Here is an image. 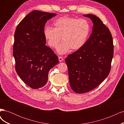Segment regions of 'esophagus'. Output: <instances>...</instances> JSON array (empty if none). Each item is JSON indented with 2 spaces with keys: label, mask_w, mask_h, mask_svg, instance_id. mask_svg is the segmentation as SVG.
Listing matches in <instances>:
<instances>
[{
  "label": "esophagus",
  "mask_w": 124,
  "mask_h": 124,
  "mask_svg": "<svg viewBox=\"0 0 124 124\" xmlns=\"http://www.w3.org/2000/svg\"><path fill=\"white\" fill-rule=\"evenodd\" d=\"M58 59H59V61L60 62H62L63 61V60H64L63 58L61 57V56H59V57H58Z\"/></svg>",
  "instance_id": "obj_1"
}]
</instances>
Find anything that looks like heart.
Masks as SVG:
<instances>
[{
    "label": "heart",
    "instance_id": "heart-1",
    "mask_svg": "<svg viewBox=\"0 0 124 124\" xmlns=\"http://www.w3.org/2000/svg\"><path fill=\"white\" fill-rule=\"evenodd\" d=\"M53 25V28L50 26L44 28V38L50 46L55 47L62 37L63 41L57 48L59 54L68 53L71 48L80 49L87 42L91 32L89 23L84 18L61 17L54 21Z\"/></svg>",
    "mask_w": 124,
    "mask_h": 124
}]
</instances>
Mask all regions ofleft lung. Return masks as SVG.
Listing matches in <instances>:
<instances>
[{"label": "left lung", "instance_id": "1", "mask_svg": "<svg viewBox=\"0 0 124 124\" xmlns=\"http://www.w3.org/2000/svg\"><path fill=\"white\" fill-rule=\"evenodd\" d=\"M83 16L93 22L91 35L83 47L65 59L70 87L78 93L92 91L106 79L111 70L114 52L108 28L95 15Z\"/></svg>", "mask_w": 124, "mask_h": 124}]
</instances>
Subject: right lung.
I'll list each match as a JSON object with an SVG mask.
<instances>
[{
    "label": "right lung",
    "instance_id": "right-lung-1",
    "mask_svg": "<svg viewBox=\"0 0 124 124\" xmlns=\"http://www.w3.org/2000/svg\"><path fill=\"white\" fill-rule=\"evenodd\" d=\"M56 14L34 10L18 24L14 33L13 55L16 70L33 89L46 85L49 71L59 62L57 56L46 46L43 31L47 21Z\"/></svg>",
    "mask_w": 124,
    "mask_h": 124
}]
</instances>
